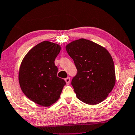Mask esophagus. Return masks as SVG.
Wrapping results in <instances>:
<instances>
[{"label": "esophagus", "instance_id": "obj_1", "mask_svg": "<svg viewBox=\"0 0 135 135\" xmlns=\"http://www.w3.org/2000/svg\"><path fill=\"white\" fill-rule=\"evenodd\" d=\"M64 80H65L66 83V84H67V85H69L70 81H71V80H70V78L69 77L66 78V79H64Z\"/></svg>", "mask_w": 135, "mask_h": 135}]
</instances>
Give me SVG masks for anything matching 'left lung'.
Masks as SVG:
<instances>
[{"instance_id": "left-lung-1", "label": "left lung", "mask_w": 135, "mask_h": 135, "mask_svg": "<svg viewBox=\"0 0 135 135\" xmlns=\"http://www.w3.org/2000/svg\"><path fill=\"white\" fill-rule=\"evenodd\" d=\"M66 49L77 69L71 82L77 98L91 105L104 100L116 83L114 62L109 52L83 38L70 42Z\"/></svg>"}]
</instances>
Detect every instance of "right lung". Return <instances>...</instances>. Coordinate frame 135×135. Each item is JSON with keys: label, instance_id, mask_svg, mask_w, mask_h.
Masks as SVG:
<instances>
[{"label": "right lung", "instance_id": "1", "mask_svg": "<svg viewBox=\"0 0 135 135\" xmlns=\"http://www.w3.org/2000/svg\"><path fill=\"white\" fill-rule=\"evenodd\" d=\"M60 50L59 44L42 41L29 50L19 68V83L22 92L42 107L55 103L66 85L63 79L57 77L54 62Z\"/></svg>", "mask_w": 135, "mask_h": 135}]
</instances>
